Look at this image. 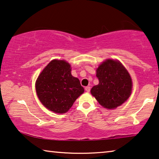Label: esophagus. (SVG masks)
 I'll return each mask as SVG.
<instances>
[{
    "mask_svg": "<svg viewBox=\"0 0 159 159\" xmlns=\"http://www.w3.org/2000/svg\"><path fill=\"white\" fill-rule=\"evenodd\" d=\"M85 90H86V91L87 92V93H89V92L90 91V87L87 86V87H85Z\"/></svg>",
    "mask_w": 159,
    "mask_h": 159,
    "instance_id": "1",
    "label": "esophagus"
}]
</instances>
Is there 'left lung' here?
<instances>
[{"instance_id":"obj_1","label":"left lung","mask_w":159,"mask_h":159,"mask_svg":"<svg viewBox=\"0 0 159 159\" xmlns=\"http://www.w3.org/2000/svg\"><path fill=\"white\" fill-rule=\"evenodd\" d=\"M96 72L99 84L90 92L102 107L115 109L129 98L132 92V80L119 61L106 59L100 64Z\"/></svg>"}]
</instances>
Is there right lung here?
<instances>
[{
    "label": "right lung",
    "instance_id": "1",
    "mask_svg": "<svg viewBox=\"0 0 159 159\" xmlns=\"http://www.w3.org/2000/svg\"><path fill=\"white\" fill-rule=\"evenodd\" d=\"M40 102L50 111L65 113L84 93L78 78L71 74V66L64 60L54 59L47 64L36 81Z\"/></svg>",
    "mask_w": 159,
    "mask_h": 159
}]
</instances>
